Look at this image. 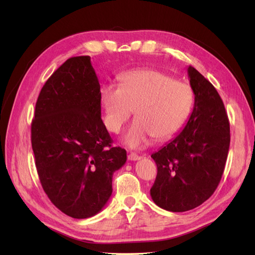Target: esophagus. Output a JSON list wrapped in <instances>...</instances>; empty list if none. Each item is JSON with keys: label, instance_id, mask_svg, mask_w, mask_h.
<instances>
[{"label": "esophagus", "instance_id": "obj_1", "mask_svg": "<svg viewBox=\"0 0 255 255\" xmlns=\"http://www.w3.org/2000/svg\"><path fill=\"white\" fill-rule=\"evenodd\" d=\"M128 160H138V159L141 158V156H139V155H138V154L132 152V153L128 154Z\"/></svg>", "mask_w": 255, "mask_h": 255}]
</instances>
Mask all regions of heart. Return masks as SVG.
I'll return each instance as SVG.
<instances>
[{"mask_svg":"<svg viewBox=\"0 0 255 255\" xmlns=\"http://www.w3.org/2000/svg\"><path fill=\"white\" fill-rule=\"evenodd\" d=\"M120 85L106 84L100 91L104 122L119 133L133 114L137 118L123 136L132 149H142L154 137L165 140L179 132L194 103L188 84L156 69H135L119 76Z\"/></svg>","mask_w":255,"mask_h":255,"instance_id":"1","label":"heart"}]
</instances>
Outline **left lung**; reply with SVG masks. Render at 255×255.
<instances>
[{
	"label": "left lung",
	"mask_w": 255,
	"mask_h": 255,
	"mask_svg": "<svg viewBox=\"0 0 255 255\" xmlns=\"http://www.w3.org/2000/svg\"><path fill=\"white\" fill-rule=\"evenodd\" d=\"M187 73L194 110L182 132L151 155L157 175L150 194L169 212L192 210L214 194L230 146V123L217 90L194 67Z\"/></svg>",
	"instance_id": "1"
}]
</instances>
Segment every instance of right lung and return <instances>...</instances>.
Masks as SVG:
<instances>
[{"instance_id": "add662e5", "label": "right lung", "mask_w": 255, "mask_h": 255, "mask_svg": "<svg viewBox=\"0 0 255 255\" xmlns=\"http://www.w3.org/2000/svg\"><path fill=\"white\" fill-rule=\"evenodd\" d=\"M30 133L37 172L51 202L76 219L101 211L127 151L112 146L89 56L67 59L45 82Z\"/></svg>"}]
</instances>
